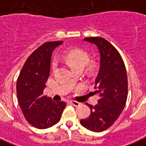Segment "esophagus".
I'll return each instance as SVG.
<instances>
[{
  "instance_id": "obj_1",
  "label": "esophagus",
  "mask_w": 146,
  "mask_h": 146,
  "mask_svg": "<svg viewBox=\"0 0 146 146\" xmlns=\"http://www.w3.org/2000/svg\"><path fill=\"white\" fill-rule=\"evenodd\" d=\"M70 104H72V105H73V106H75V107H78V106L80 105V104L79 103V102H76V101H70Z\"/></svg>"
}]
</instances>
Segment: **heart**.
I'll use <instances>...</instances> for the list:
<instances>
[{
  "mask_svg": "<svg viewBox=\"0 0 146 146\" xmlns=\"http://www.w3.org/2000/svg\"><path fill=\"white\" fill-rule=\"evenodd\" d=\"M65 60L74 71L78 68L83 69L90 61V55L84 50L80 48H73L66 53ZM56 67H57V61L54 59L51 63V68L53 71H54ZM94 68H95V64L91 63L90 66V70H93ZM71 80L73 83L75 81L74 79H72Z\"/></svg>",
  "mask_w": 146,
  "mask_h": 146,
  "instance_id": "obj_1",
  "label": "heart"
}]
</instances>
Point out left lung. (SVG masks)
<instances>
[{
    "mask_svg": "<svg viewBox=\"0 0 146 146\" xmlns=\"http://www.w3.org/2000/svg\"><path fill=\"white\" fill-rule=\"evenodd\" d=\"M84 40L95 44L100 53L99 72L96 78V93L100 98L96 105L86 104L90 116L80 120L86 129L102 132L113 125L125 108L127 97V78L125 63L115 47L102 37Z\"/></svg>",
    "mask_w": 146,
    "mask_h": 146,
    "instance_id": "8db88e82",
    "label": "left lung"
}]
</instances>
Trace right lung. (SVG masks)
Returning a JSON list of instances; mask_svg holds the SVG:
<instances>
[{"instance_id":"add662e5","label":"right lung","mask_w":146,"mask_h":146,"mask_svg":"<svg viewBox=\"0 0 146 146\" xmlns=\"http://www.w3.org/2000/svg\"><path fill=\"white\" fill-rule=\"evenodd\" d=\"M62 41L44 42L27 59L16 84L17 97L25 119L38 129L52 127L60 121L66 104L53 102L43 95L50 74L53 50Z\"/></svg>"}]
</instances>
